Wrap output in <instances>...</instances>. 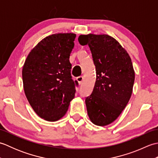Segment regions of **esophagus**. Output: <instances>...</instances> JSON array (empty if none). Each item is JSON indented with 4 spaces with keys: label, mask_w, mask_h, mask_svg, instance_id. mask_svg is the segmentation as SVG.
I'll return each mask as SVG.
<instances>
[{
    "label": "esophagus",
    "mask_w": 158,
    "mask_h": 158,
    "mask_svg": "<svg viewBox=\"0 0 158 158\" xmlns=\"http://www.w3.org/2000/svg\"><path fill=\"white\" fill-rule=\"evenodd\" d=\"M77 81H78L79 83H81L83 82V76H79L78 77H77Z\"/></svg>",
    "instance_id": "1"
}]
</instances>
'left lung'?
Returning a JSON list of instances; mask_svg holds the SVG:
<instances>
[{"mask_svg":"<svg viewBox=\"0 0 158 158\" xmlns=\"http://www.w3.org/2000/svg\"><path fill=\"white\" fill-rule=\"evenodd\" d=\"M78 41L81 45H88L96 66L95 85L85 98L88 116L95 125H109L122 113L132 95L135 78L132 60L109 35H80Z\"/></svg>","mask_w":158,"mask_h":158,"instance_id":"8db88e82","label":"left lung"}]
</instances>
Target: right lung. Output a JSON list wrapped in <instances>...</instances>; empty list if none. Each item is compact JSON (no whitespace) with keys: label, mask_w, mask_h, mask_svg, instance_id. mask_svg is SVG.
Segmentation results:
<instances>
[{"label":"right lung","mask_w":158,"mask_h":158,"mask_svg":"<svg viewBox=\"0 0 158 158\" xmlns=\"http://www.w3.org/2000/svg\"><path fill=\"white\" fill-rule=\"evenodd\" d=\"M75 37L73 33L47 36L30 52L23 66L26 98L35 112L46 121L62 118L75 97L78 82L72 79L69 57Z\"/></svg>","instance_id":"right-lung-1"}]
</instances>
